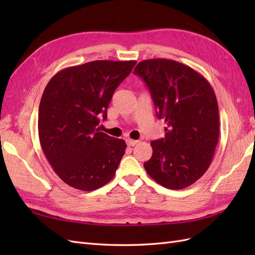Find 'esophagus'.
<instances>
[{"mask_svg": "<svg viewBox=\"0 0 255 255\" xmlns=\"http://www.w3.org/2000/svg\"><path fill=\"white\" fill-rule=\"evenodd\" d=\"M137 142H138L137 140L130 139V138H128V139H127V143H128V145H129V146H134Z\"/></svg>", "mask_w": 255, "mask_h": 255, "instance_id": "1", "label": "esophagus"}]
</instances>
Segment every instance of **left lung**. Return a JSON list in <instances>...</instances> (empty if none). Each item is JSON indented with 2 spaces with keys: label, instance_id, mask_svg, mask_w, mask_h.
Here are the masks:
<instances>
[{
  "label": "left lung",
  "instance_id": "1",
  "mask_svg": "<svg viewBox=\"0 0 255 255\" xmlns=\"http://www.w3.org/2000/svg\"><path fill=\"white\" fill-rule=\"evenodd\" d=\"M151 92L165 137L153 140L152 157L143 167L161 186L183 189L210 167L219 137L218 103L211 84L179 61L155 58L134 69Z\"/></svg>",
  "mask_w": 255,
  "mask_h": 255
}]
</instances>
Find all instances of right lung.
<instances>
[{
    "instance_id": "add662e5",
    "label": "right lung",
    "mask_w": 255,
    "mask_h": 255,
    "mask_svg": "<svg viewBox=\"0 0 255 255\" xmlns=\"http://www.w3.org/2000/svg\"><path fill=\"white\" fill-rule=\"evenodd\" d=\"M135 60H95L57 72L45 87L38 114L42 151L69 186L91 191L115 176L125 140L99 132L114 91Z\"/></svg>"
}]
</instances>
